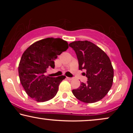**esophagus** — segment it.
Masks as SVG:
<instances>
[{"instance_id": "esophagus-1", "label": "esophagus", "mask_w": 133, "mask_h": 133, "mask_svg": "<svg viewBox=\"0 0 133 133\" xmlns=\"http://www.w3.org/2000/svg\"><path fill=\"white\" fill-rule=\"evenodd\" d=\"M66 79H68V80H69V81H71V80L72 79V78H71V77H66Z\"/></svg>"}]
</instances>
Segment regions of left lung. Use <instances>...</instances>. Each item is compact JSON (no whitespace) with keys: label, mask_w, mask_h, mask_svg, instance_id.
Returning <instances> with one entry per match:
<instances>
[{"label":"left lung","mask_w":133,"mask_h":133,"mask_svg":"<svg viewBox=\"0 0 133 133\" xmlns=\"http://www.w3.org/2000/svg\"><path fill=\"white\" fill-rule=\"evenodd\" d=\"M69 46L74 50L79 70H86L87 83L72 91L78 100L91 103L102 99L111 88L114 71L110 58L99 46L90 41H74Z\"/></svg>","instance_id":"obj_1"}]
</instances>
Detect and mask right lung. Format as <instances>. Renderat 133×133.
I'll use <instances>...</instances> for the list:
<instances>
[{"instance_id":"obj_1","label":"right lung","mask_w":133,"mask_h":133,"mask_svg":"<svg viewBox=\"0 0 133 133\" xmlns=\"http://www.w3.org/2000/svg\"><path fill=\"white\" fill-rule=\"evenodd\" d=\"M68 48L66 41L48 37L36 42L25 51L18 71L21 84L31 98L43 102L56 95L59 84L66 76L52 77L45 73L48 68H54V60Z\"/></svg>"}]
</instances>
